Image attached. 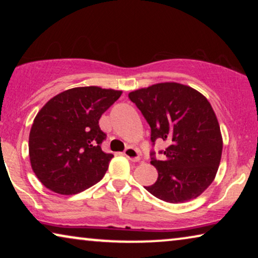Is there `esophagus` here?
<instances>
[{"label": "esophagus", "instance_id": "obj_1", "mask_svg": "<svg viewBox=\"0 0 258 258\" xmlns=\"http://www.w3.org/2000/svg\"><path fill=\"white\" fill-rule=\"evenodd\" d=\"M123 155H124V156L128 158V160L133 161V162H139L141 160L139 150L135 149V148H132V147L126 148V149L124 150V154H123Z\"/></svg>", "mask_w": 258, "mask_h": 258}]
</instances>
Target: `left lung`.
<instances>
[{
	"mask_svg": "<svg viewBox=\"0 0 258 258\" xmlns=\"http://www.w3.org/2000/svg\"><path fill=\"white\" fill-rule=\"evenodd\" d=\"M151 128V141L168 142L165 158H151L157 181L144 186L169 203L199 197L215 179L223 139L213 107L200 91L176 82L156 83L129 93ZM154 155V153H151Z\"/></svg>",
	"mask_w": 258,
	"mask_h": 258,
	"instance_id": "left-lung-1",
	"label": "left lung"
}]
</instances>
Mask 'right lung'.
I'll use <instances>...</instances> for the list:
<instances>
[{"instance_id":"right-lung-1","label":"right lung","mask_w":258,"mask_h":258,"mask_svg":"<svg viewBox=\"0 0 258 258\" xmlns=\"http://www.w3.org/2000/svg\"><path fill=\"white\" fill-rule=\"evenodd\" d=\"M121 90L79 87L50 98L29 134L31 169L45 188L74 195L100 182L114 155L101 149L105 134L98 121Z\"/></svg>"}]
</instances>
